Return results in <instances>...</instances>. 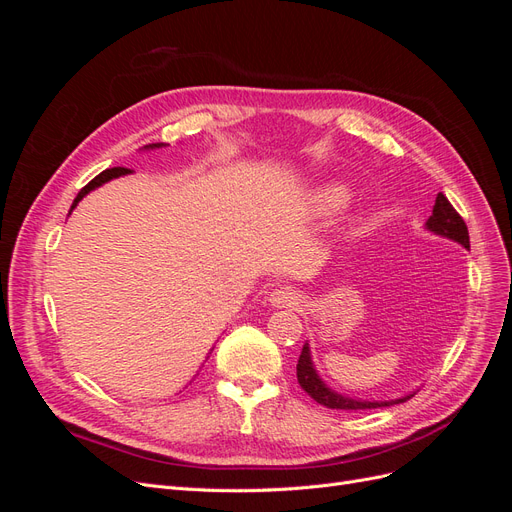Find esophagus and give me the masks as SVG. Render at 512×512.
Segmentation results:
<instances>
[{"label":"esophagus","instance_id":"1","mask_svg":"<svg viewBox=\"0 0 512 512\" xmlns=\"http://www.w3.org/2000/svg\"><path fill=\"white\" fill-rule=\"evenodd\" d=\"M269 303L273 307H297L301 303V294L292 288H275L269 294Z\"/></svg>","mask_w":512,"mask_h":512}]
</instances>
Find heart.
I'll return each mask as SVG.
<instances>
[{
	"mask_svg": "<svg viewBox=\"0 0 512 512\" xmlns=\"http://www.w3.org/2000/svg\"><path fill=\"white\" fill-rule=\"evenodd\" d=\"M350 196L352 194L344 183H327L309 198V209H312V213L327 218V215L342 211L350 203Z\"/></svg>",
	"mask_w": 512,
	"mask_h": 512,
	"instance_id": "1",
	"label": "heart"
}]
</instances>
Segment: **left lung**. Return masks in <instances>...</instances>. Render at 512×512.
<instances>
[{
  "instance_id": "1",
  "label": "left lung",
  "mask_w": 512,
  "mask_h": 512,
  "mask_svg": "<svg viewBox=\"0 0 512 512\" xmlns=\"http://www.w3.org/2000/svg\"><path fill=\"white\" fill-rule=\"evenodd\" d=\"M425 228L433 235L451 239L459 245L470 250V235H468V226L466 222L461 220V215L453 209V205L448 203V198L440 192L436 196V205H433V213L429 215V220L425 222ZM297 378L301 389L312 397L318 404L333 408V410H371V408H384V406H395V404H404L406 399L414 397V393H408L404 397L397 399H384V401H376V399H356V397H348L333 391L331 386L320 378V374L314 367L312 361V350H309V344L305 342L299 363H297Z\"/></svg>"
}]
</instances>
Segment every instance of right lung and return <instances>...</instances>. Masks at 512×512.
<instances>
[{
    "label": "right lung",
    "mask_w": 512,
    "mask_h": 512,
    "mask_svg": "<svg viewBox=\"0 0 512 512\" xmlns=\"http://www.w3.org/2000/svg\"><path fill=\"white\" fill-rule=\"evenodd\" d=\"M162 147H166V143H151V145H145L143 149L145 151H153V149H162ZM132 170H128V168H121V166H115V168H106V170H102V173L96 177V179H91L85 188L79 192V196L74 198V203H72V207H70V213H72V209L81 203V200L89 194V192H94L96 188H100V185H104L106 181H111V179H117V177H123V175H130Z\"/></svg>",
    "instance_id": "obj_1"
}]
</instances>
